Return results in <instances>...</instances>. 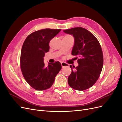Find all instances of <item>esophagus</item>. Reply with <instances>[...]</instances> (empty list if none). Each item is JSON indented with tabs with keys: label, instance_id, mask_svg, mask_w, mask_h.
<instances>
[{
	"label": "esophagus",
	"instance_id": "esophagus-1",
	"mask_svg": "<svg viewBox=\"0 0 122 122\" xmlns=\"http://www.w3.org/2000/svg\"><path fill=\"white\" fill-rule=\"evenodd\" d=\"M61 66L62 67H64L65 66H68V64L65 63V62H61Z\"/></svg>",
	"mask_w": 122,
	"mask_h": 122
}]
</instances>
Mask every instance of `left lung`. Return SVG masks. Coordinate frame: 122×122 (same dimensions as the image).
<instances>
[{
	"instance_id": "8db88e82",
	"label": "left lung",
	"mask_w": 122,
	"mask_h": 122,
	"mask_svg": "<svg viewBox=\"0 0 122 122\" xmlns=\"http://www.w3.org/2000/svg\"><path fill=\"white\" fill-rule=\"evenodd\" d=\"M74 38V45L71 55L76 56L78 66H71V74L68 83L73 89L84 90L92 86L98 79L103 65V56L101 47L96 37L83 27H74L64 30Z\"/></svg>"
}]
</instances>
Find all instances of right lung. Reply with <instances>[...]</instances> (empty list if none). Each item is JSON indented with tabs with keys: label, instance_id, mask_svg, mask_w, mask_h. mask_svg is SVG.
Returning <instances> with one entry per match:
<instances>
[{
	"label": "right lung",
	"instance_id": "right-lung-1",
	"mask_svg": "<svg viewBox=\"0 0 122 122\" xmlns=\"http://www.w3.org/2000/svg\"><path fill=\"white\" fill-rule=\"evenodd\" d=\"M61 29H45L36 31L27 37L21 51L20 66L26 82L37 90L50 88L62 68L59 61L44 63L45 54L49 51V42Z\"/></svg>",
	"mask_w": 122,
	"mask_h": 122
}]
</instances>
